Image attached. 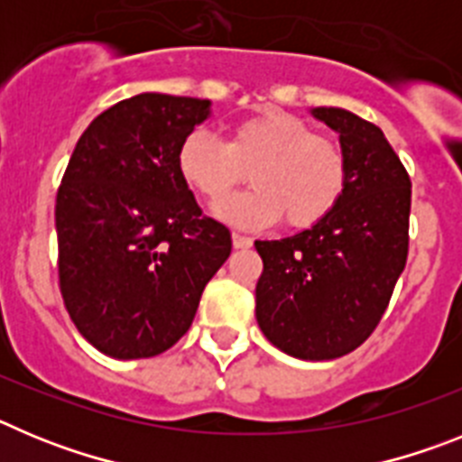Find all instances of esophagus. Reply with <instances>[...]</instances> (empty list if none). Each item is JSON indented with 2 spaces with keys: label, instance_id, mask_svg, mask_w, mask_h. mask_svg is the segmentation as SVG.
Instances as JSON below:
<instances>
[{
  "label": "esophagus",
  "instance_id": "34e87169",
  "mask_svg": "<svg viewBox=\"0 0 462 462\" xmlns=\"http://www.w3.org/2000/svg\"><path fill=\"white\" fill-rule=\"evenodd\" d=\"M231 238H234V247H236V250H247V247H252V238H247V236L234 234V236H231Z\"/></svg>",
  "mask_w": 462,
  "mask_h": 462
}]
</instances>
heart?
Segmentation results:
<instances>
[{
	"mask_svg": "<svg viewBox=\"0 0 462 462\" xmlns=\"http://www.w3.org/2000/svg\"><path fill=\"white\" fill-rule=\"evenodd\" d=\"M182 182L210 206L226 199L250 171L252 189L219 206V217L243 228L282 222L291 228L319 224L340 201L345 152L300 117L263 110L228 129L226 143L196 129L178 148Z\"/></svg>",
	"mask_w": 462,
	"mask_h": 462,
	"instance_id": "obj_1",
	"label": "heart"
}]
</instances>
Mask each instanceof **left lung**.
Segmentation results:
<instances>
[{
  "instance_id": "8db88e82",
  "label": "left lung",
  "mask_w": 462,
  "mask_h": 462,
  "mask_svg": "<svg viewBox=\"0 0 462 462\" xmlns=\"http://www.w3.org/2000/svg\"><path fill=\"white\" fill-rule=\"evenodd\" d=\"M310 113L340 136L345 189L319 224L256 240V321L289 356L330 361L368 340L405 271L411 182L373 122L345 108Z\"/></svg>"
}]
</instances>
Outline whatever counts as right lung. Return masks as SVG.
<instances>
[{"label":"right lung","mask_w":462,"mask_h":462,"mask_svg":"<svg viewBox=\"0 0 462 462\" xmlns=\"http://www.w3.org/2000/svg\"><path fill=\"white\" fill-rule=\"evenodd\" d=\"M210 101L145 92L94 117L57 191L60 289L80 336L120 361L180 340L231 234L206 217L175 157Z\"/></svg>","instance_id":"add662e5"}]
</instances>
